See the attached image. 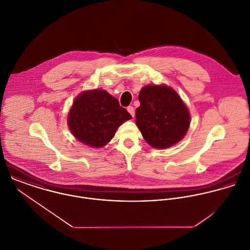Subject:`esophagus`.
<instances>
[{"instance_id":"esophagus-1","label":"esophagus","mask_w":250,"mask_h":250,"mask_svg":"<svg viewBox=\"0 0 250 250\" xmlns=\"http://www.w3.org/2000/svg\"><path fill=\"white\" fill-rule=\"evenodd\" d=\"M127 110L130 112V114H131L133 117L135 116V108H134V107L129 106V107H127Z\"/></svg>"}]
</instances>
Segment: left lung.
I'll return each instance as SVG.
<instances>
[{
    "instance_id": "left-lung-1",
    "label": "left lung",
    "mask_w": 250,
    "mask_h": 250,
    "mask_svg": "<svg viewBox=\"0 0 250 250\" xmlns=\"http://www.w3.org/2000/svg\"><path fill=\"white\" fill-rule=\"evenodd\" d=\"M136 123L146 143L167 148L180 142L189 126L188 107L178 94L166 85H146L140 92Z\"/></svg>"
}]
</instances>
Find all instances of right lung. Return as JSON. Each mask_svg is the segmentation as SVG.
I'll return each mask as SVG.
<instances>
[{
  "mask_svg": "<svg viewBox=\"0 0 250 250\" xmlns=\"http://www.w3.org/2000/svg\"><path fill=\"white\" fill-rule=\"evenodd\" d=\"M131 118L116 98L106 90L95 89L75 99L68 115V126L78 141L98 148L106 145L117 128Z\"/></svg>",
  "mask_w": 250,
  "mask_h": 250,
  "instance_id": "right-lung-1",
  "label": "right lung"
}]
</instances>
